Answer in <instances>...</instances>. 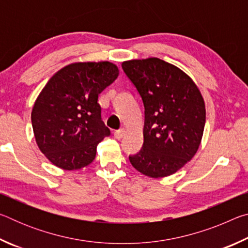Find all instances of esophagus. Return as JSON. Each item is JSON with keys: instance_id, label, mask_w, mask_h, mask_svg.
<instances>
[{"instance_id": "34e87169", "label": "esophagus", "mask_w": 248, "mask_h": 248, "mask_svg": "<svg viewBox=\"0 0 248 248\" xmlns=\"http://www.w3.org/2000/svg\"><path fill=\"white\" fill-rule=\"evenodd\" d=\"M124 133H125L124 129H119V130H117V131H115L114 134H115V138L117 140H120V139H123V138H124Z\"/></svg>"}]
</instances>
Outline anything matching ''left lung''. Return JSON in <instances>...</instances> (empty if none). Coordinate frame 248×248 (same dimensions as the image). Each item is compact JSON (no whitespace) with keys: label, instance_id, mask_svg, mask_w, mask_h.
I'll list each match as a JSON object with an SVG mask.
<instances>
[{"label":"left lung","instance_id":"8db88e82","mask_svg":"<svg viewBox=\"0 0 248 248\" xmlns=\"http://www.w3.org/2000/svg\"><path fill=\"white\" fill-rule=\"evenodd\" d=\"M144 105L143 146L131 165L152 178L173 175L195 156L205 124L198 86L174 64L158 58L123 62Z\"/></svg>","mask_w":248,"mask_h":248}]
</instances>
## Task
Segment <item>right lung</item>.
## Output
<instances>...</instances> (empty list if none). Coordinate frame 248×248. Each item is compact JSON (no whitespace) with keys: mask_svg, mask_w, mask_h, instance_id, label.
I'll return each mask as SVG.
<instances>
[{"mask_svg":"<svg viewBox=\"0 0 248 248\" xmlns=\"http://www.w3.org/2000/svg\"><path fill=\"white\" fill-rule=\"evenodd\" d=\"M119 75L109 61L74 62L49 79L33 104L31 124L36 143L53 165L81 170L96 156L110 134L100 118L98 95Z\"/></svg>","mask_w":248,"mask_h":248,"instance_id":"obj_1","label":"right lung"}]
</instances>
